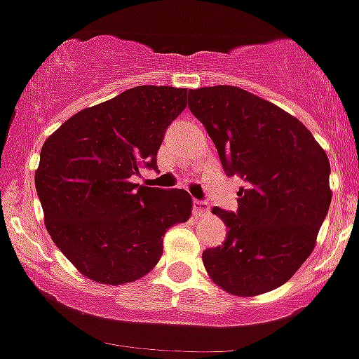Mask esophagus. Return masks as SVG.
Wrapping results in <instances>:
<instances>
[{"label":"esophagus","mask_w":359,"mask_h":359,"mask_svg":"<svg viewBox=\"0 0 359 359\" xmlns=\"http://www.w3.org/2000/svg\"><path fill=\"white\" fill-rule=\"evenodd\" d=\"M194 212L195 215H208L209 212V204L205 201H201V198H194Z\"/></svg>","instance_id":"obj_1"}]
</instances>
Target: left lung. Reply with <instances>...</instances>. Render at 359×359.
<instances>
[{"label":"left lung","mask_w":359,"mask_h":359,"mask_svg":"<svg viewBox=\"0 0 359 359\" xmlns=\"http://www.w3.org/2000/svg\"><path fill=\"white\" fill-rule=\"evenodd\" d=\"M226 176H241L237 211L222 246L202 253L225 292L253 297L285 285L312 253L332 202L330 161L311 130L279 106L232 85L188 92Z\"/></svg>","instance_id":"8db88e82"}]
</instances>
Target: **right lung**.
I'll return each instance as SVG.
<instances>
[{
    "label": "right lung",
    "mask_w": 359,
    "mask_h": 359,
    "mask_svg": "<svg viewBox=\"0 0 359 359\" xmlns=\"http://www.w3.org/2000/svg\"><path fill=\"white\" fill-rule=\"evenodd\" d=\"M187 92L129 88L78 111L45 141L34 176L45 225L85 278L115 286L143 278L161 260L169 226L190 218L187 190L133 183L141 168L158 169L157 151Z\"/></svg>",
    "instance_id": "add662e5"
}]
</instances>
